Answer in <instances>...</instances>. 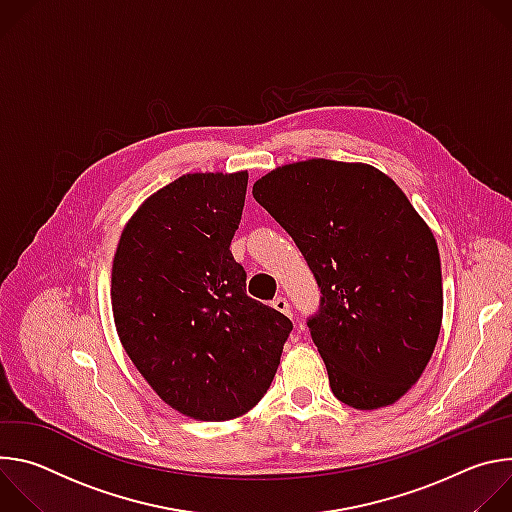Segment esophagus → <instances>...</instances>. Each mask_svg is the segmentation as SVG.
I'll use <instances>...</instances> for the list:
<instances>
[{
	"mask_svg": "<svg viewBox=\"0 0 512 512\" xmlns=\"http://www.w3.org/2000/svg\"><path fill=\"white\" fill-rule=\"evenodd\" d=\"M271 306H273L277 312H281V314H285V316L291 318V308H289V304H287V300H285L283 296H277V298L271 302Z\"/></svg>",
	"mask_w": 512,
	"mask_h": 512,
	"instance_id": "34e87169",
	"label": "esophagus"
}]
</instances>
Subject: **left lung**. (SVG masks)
<instances>
[{"label": "left lung", "instance_id": "left-lung-1", "mask_svg": "<svg viewBox=\"0 0 512 512\" xmlns=\"http://www.w3.org/2000/svg\"><path fill=\"white\" fill-rule=\"evenodd\" d=\"M253 196L318 281L322 308L308 326L332 393L354 409L399 401L444 316L440 251L405 192L369 164L312 158L271 170Z\"/></svg>", "mask_w": 512, "mask_h": 512}]
</instances>
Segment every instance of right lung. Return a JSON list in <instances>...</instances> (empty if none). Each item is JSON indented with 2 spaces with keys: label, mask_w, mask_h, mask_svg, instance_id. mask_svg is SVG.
Here are the masks:
<instances>
[{
  "label": "right lung",
  "mask_w": 512,
  "mask_h": 512,
  "mask_svg": "<svg viewBox=\"0 0 512 512\" xmlns=\"http://www.w3.org/2000/svg\"><path fill=\"white\" fill-rule=\"evenodd\" d=\"M249 174H184L127 221L111 269L119 340L164 403L198 421L245 415L267 393L291 332L245 291L231 253Z\"/></svg>",
  "instance_id": "1"
}]
</instances>
